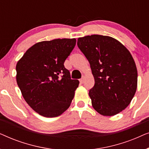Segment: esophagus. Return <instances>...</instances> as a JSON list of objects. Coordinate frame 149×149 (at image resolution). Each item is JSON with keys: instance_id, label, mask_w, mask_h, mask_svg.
Here are the masks:
<instances>
[{"instance_id": "esophagus-1", "label": "esophagus", "mask_w": 149, "mask_h": 149, "mask_svg": "<svg viewBox=\"0 0 149 149\" xmlns=\"http://www.w3.org/2000/svg\"><path fill=\"white\" fill-rule=\"evenodd\" d=\"M84 81H85V77H83L82 78L80 79V82H81V83H84Z\"/></svg>"}]
</instances>
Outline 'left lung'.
<instances>
[{
	"instance_id": "left-lung-1",
	"label": "left lung",
	"mask_w": 149,
	"mask_h": 149,
	"mask_svg": "<svg viewBox=\"0 0 149 149\" xmlns=\"http://www.w3.org/2000/svg\"><path fill=\"white\" fill-rule=\"evenodd\" d=\"M77 45L95 79L89 91L93 109L104 116L117 115L130 104L137 88V69L131 54L117 40L98 34L79 38Z\"/></svg>"
}]
</instances>
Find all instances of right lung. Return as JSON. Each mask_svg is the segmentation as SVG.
Wrapping results in <instances>:
<instances>
[{"mask_svg": "<svg viewBox=\"0 0 149 149\" xmlns=\"http://www.w3.org/2000/svg\"><path fill=\"white\" fill-rule=\"evenodd\" d=\"M75 45V38L38 42L16 65L17 83L24 100L43 117L62 115L74 97L79 81L71 79L64 64Z\"/></svg>", "mask_w": 149, "mask_h": 149, "instance_id": "obj_1", "label": "right lung"}]
</instances>
